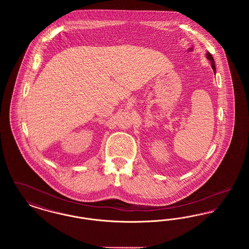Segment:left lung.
<instances>
[{
    "mask_svg": "<svg viewBox=\"0 0 249 249\" xmlns=\"http://www.w3.org/2000/svg\"><path fill=\"white\" fill-rule=\"evenodd\" d=\"M206 58L207 59H209L211 61V66H212V69H213V72L215 73V66H214V60H213V56L211 55L210 52H207L206 53Z\"/></svg>",
    "mask_w": 249,
    "mask_h": 249,
    "instance_id": "1",
    "label": "left lung"
}]
</instances>
